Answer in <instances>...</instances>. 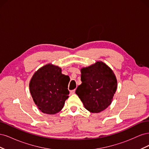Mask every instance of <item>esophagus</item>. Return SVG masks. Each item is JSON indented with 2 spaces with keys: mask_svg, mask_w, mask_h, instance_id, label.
<instances>
[{
  "mask_svg": "<svg viewBox=\"0 0 149 149\" xmlns=\"http://www.w3.org/2000/svg\"><path fill=\"white\" fill-rule=\"evenodd\" d=\"M75 93V89H73V90H71V91H70V94H73Z\"/></svg>",
  "mask_w": 149,
  "mask_h": 149,
  "instance_id": "34e87169",
  "label": "esophagus"
}]
</instances>
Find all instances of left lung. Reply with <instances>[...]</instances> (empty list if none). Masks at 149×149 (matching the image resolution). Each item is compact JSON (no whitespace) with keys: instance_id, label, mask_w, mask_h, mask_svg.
<instances>
[{"instance_id":"left-lung-1","label":"left lung","mask_w":149,"mask_h":149,"mask_svg":"<svg viewBox=\"0 0 149 149\" xmlns=\"http://www.w3.org/2000/svg\"><path fill=\"white\" fill-rule=\"evenodd\" d=\"M82 83L76 90L84 107L93 113L100 112L109 106L118 87L116 76L102 61L81 69Z\"/></svg>"}]
</instances>
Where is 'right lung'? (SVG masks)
Segmentation results:
<instances>
[{"mask_svg": "<svg viewBox=\"0 0 149 149\" xmlns=\"http://www.w3.org/2000/svg\"><path fill=\"white\" fill-rule=\"evenodd\" d=\"M68 76L61 73V68L47 64L40 68L31 78L29 88L35 104L43 113L55 114L64 106L70 93Z\"/></svg>", "mask_w": 149, "mask_h": 149, "instance_id": "obj_1", "label": "right lung"}]
</instances>
